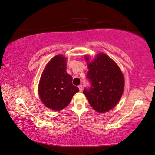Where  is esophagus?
Instances as JSON below:
<instances>
[{
	"label": "esophagus",
	"instance_id": "esophagus-1",
	"mask_svg": "<svg viewBox=\"0 0 155 155\" xmlns=\"http://www.w3.org/2000/svg\"><path fill=\"white\" fill-rule=\"evenodd\" d=\"M78 88H79L80 91H82V85H79V86H78Z\"/></svg>",
	"mask_w": 155,
	"mask_h": 155
}]
</instances>
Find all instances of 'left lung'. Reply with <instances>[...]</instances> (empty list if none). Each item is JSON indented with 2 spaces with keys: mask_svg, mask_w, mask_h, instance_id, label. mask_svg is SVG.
<instances>
[{
  "mask_svg": "<svg viewBox=\"0 0 155 155\" xmlns=\"http://www.w3.org/2000/svg\"><path fill=\"white\" fill-rule=\"evenodd\" d=\"M89 71V89L83 91L90 105L99 113L107 112L116 105L124 90V77L120 68L108 55L99 53L91 61L85 56Z\"/></svg>",
  "mask_w": 155,
  "mask_h": 155,
  "instance_id": "8db88e82",
  "label": "left lung"
}]
</instances>
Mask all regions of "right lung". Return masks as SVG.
<instances>
[{
    "label": "right lung",
    "instance_id": "add662e5",
    "mask_svg": "<svg viewBox=\"0 0 155 155\" xmlns=\"http://www.w3.org/2000/svg\"><path fill=\"white\" fill-rule=\"evenodd\" d=\"M73 78L66 73V58L54 56L45 67L39 84V95L48 108L60 111L68 106L75 94L79 91L73 85Z\"/></svg>",
    "mask_w": 155,
    "mask_h": 155
}]
</instances>
